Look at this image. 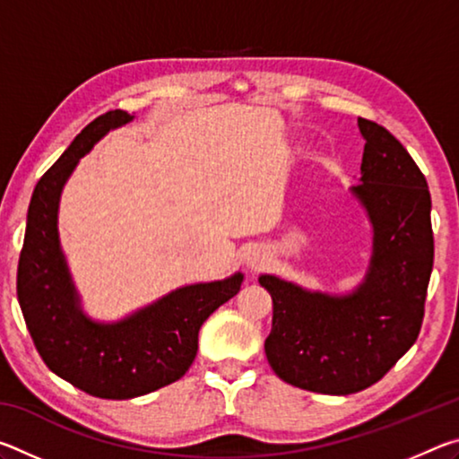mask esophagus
<instances>
[{"instance_id":"obj_1","label":"esophagus","mask_w":459,"mask_h":459,"mask_svg":"<svg viewBox=\"0 0 459 459\" xmlns=\"http://www.w3.org/2000/svg\"><path fill=\"white\" fill-rule=\"evenodd\" d=\"M245 263H247V269L259 271V269H263L269 263V255L263 251V248H251V251L247 253Z\"/></svg>"}]
</instances>
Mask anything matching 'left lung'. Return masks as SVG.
Masks as SVG:
<instances>
[{
  "instance_id": "left-lung-1",
  "label": "left lung",
  "mask_w": 459,
  "mask_h": 459,
  "mask_svg": "<svg viewBox=\"0 0 459 459\" xmlns=\"http://www.w3.org/2000/svg\"><path fill=\"white\" fill-rule=\"evenodd\" d=\"M364 153L352 196L367 212L372 248L351 293L306 290L269 273L273 299L265 354L275 375L322 394L375 385L415 344L433 269L431 196L421 169L385 127L359 117Z\"/></svg>"
}]
</instances>
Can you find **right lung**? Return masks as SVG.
I'll return each mask as SVG.
<instances>
[{"instance_id":"obj_1","label":"right lung","mask_w":459,"mask_h":459,"mask_svg":"<svg viewBox=\"0 0 459 459\" xmlns=\"http://www.w3.org/2000/svg\"><path fill=\"white\" fill-rule=\"evenodd\" d=\"M135 115L115 108L91 121L36 184L18 263V301L36 351L54 375L99 399H134L186 375L196 359L200 325L235 298L243 283L227 279L182 285L117 322L82 309L60 247L62 190L97 142Z\"/></svg>"}]
</instances>
